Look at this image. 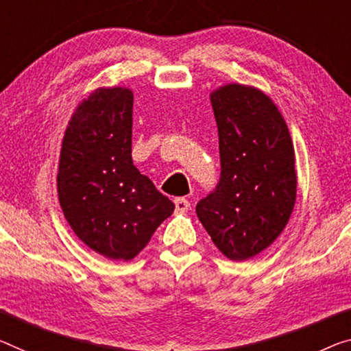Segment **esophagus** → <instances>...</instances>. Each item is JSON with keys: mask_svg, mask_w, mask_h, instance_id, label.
Wrapping results in <instances>:
<instances>
[{"mask_svg": "<svg viewBox=\"0 0 351 351\" xmlns=\"http://www.w3.org/2000/svg\"><path fill=\"white\" fill-rule=\"evenodd\" d=\"M174 204H176L177 212L185 213V212H188V210H190V201H188V199H185V197H177Z\"/></svg>", "mask_w": 351, "mask_h": 351, "instance_id": "34e87169", "label": "esophagus"}]
</instances>
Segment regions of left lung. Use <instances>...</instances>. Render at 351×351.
Instances as JSON below:
<instances>
[{
	"label": "left lung",
	"instance_id": "1",
	"mask_svg": "<svg viewBox=\"0 0 351 351\" xmlns=\"http://www.w3.org/2000/svg\"><path fill=\"white\" fill-rule=\"evenodd\" d=\"M221 176L196 206L215 246L241 262L281 235L296 199L295 150L287 123L262 90L228 84L212 93Z\"/></svg>",
	"mask_w": 351,
	"mask_h": 351
}]
</instances>
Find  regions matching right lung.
<instances>
[{"mask_svg":"<svg viewBox=\"0 0 351 351\" xmlns=\"http://www.w3.org/2000/svg\"><path fill=\"white\" fill-rule=\"evenodd\" d=\"M133 93L101 88L78 105L62 139L58 196L70 228L110 261H132L174 212L132 160Z\"/></svg>","mask_w":351,"mask_h":351,"instance_id":"obj_1","label":"right lung"}]
</instances>
